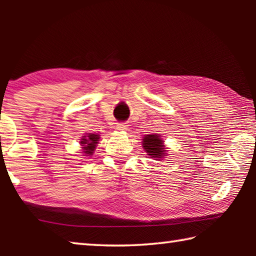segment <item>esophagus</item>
<instances>
[{"label": "esophagus", "instance_id": "obj_1", "mask_svg": "<svg viewBox=\"0 0 256 256\" xmlns=\"http://www.w3.org/2000/svg\"><path fill=\"white\" fill-rule=\"evenodd\" d=\"M116 128H118V130H120V131H125V130H128V126L124 123H118Z\"/></svg>", "mask_w": 256, "mask_h": 256}]
</instances>
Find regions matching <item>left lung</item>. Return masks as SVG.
Returning <instances> with one entry per match:
<instances>
[{"label": "left lung", "mask_w": 256, "mask_h": 256, "mask_svg": "<svg viewBox=\"0 0 256 256\" xmlns=\"http://www.w3.org/2000/svg\"><path fill=\"white\" fill-rule=\"evenodd\" d=\"M142 146L146 152L154 160L162 159L166 154V148L164 146V140L158 134H148L142 138Z\"/></svg>", "instance_id": "8db88e82"}]
</instances>
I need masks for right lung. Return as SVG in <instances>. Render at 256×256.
Wrapping results in <instances>:
<instances>
[{"label": "right lung", "instance_id": "add662e5", "mask_svg": "<svg viewBox=\"0 0 256 256\" xmlns=\"http://www.w3.org/2000/svg\"><path fill=\"white\" fill-rule=\"evenodd\" d=\"M99 138H99V134H94V133H88L86 136H84V138H81L80 144L82 146L84 154H86V156H92L94 154Z\"/></svg>", "mask_w": 256, "mask_h": 256}]
</instances>
